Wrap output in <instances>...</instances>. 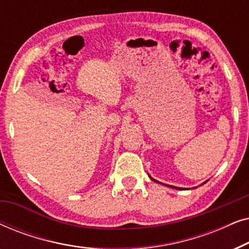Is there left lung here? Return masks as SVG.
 Instances as JSON below:
<instances>
[{
    "instance_id": "1",
    "label": "left lung",
    "mask_w": 249,
    "mask_h": 249,
    "mask_svg": "<svg viewBox=\"0 0 249 249\" xmlns=\"http://www.w3.org/2000/svg\"><path fill=\"white\" fill-rule=\"evenodd\" d=\"M149 178H151L152 180H154V181H156V182H159V181H158V180L153 179V178H152V177H149ZM169 187H171V188H175V189H181V188H178V187H173V186H169Z\"/></svg>"
}]
</instances>
